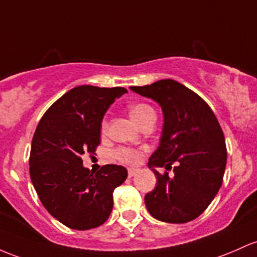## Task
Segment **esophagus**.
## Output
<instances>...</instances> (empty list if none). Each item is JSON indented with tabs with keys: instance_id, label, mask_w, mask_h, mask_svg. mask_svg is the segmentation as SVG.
Here are the masks:
<instances>
[{
	"instance_id": "esophagus-1",
	"label": "esophagus",
	"mask_w": 257,
	"mask_h": 257,
	"mask_svg": "<svg viewBox=\"0 0 257 257\" xmlns=\"http://www.w3.org/2000/svg\"><path fill=\"white\" fill-rule=\"evenodd\" d=\"M137 173H139V170H137V168H129L128 170L129 177H134Z\"/></svg>"
}]
</instances>
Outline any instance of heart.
Masks as SVG:
<instances>
[{
  "mask_svg": "<svg viewBox=\"0 0 257 257\" xmlns=\"http://www.w3.org/2000/svg\"><path fill=\"white\" fill-rule=\"evenodd\" d=\"M129 113H131V117L139 125H142L150 117H156L154 108L151 106L146 105V103H135V105H132L129 107ZM107 126H108V122H107V119L105 118L102 120V124H101L102 132L107 131ZM143 155L144 152L142 149L134 148H118L113 152L114 159L119 161V162L125 163V165H137V163H139L142 161Z\"/></svg>",
  "mask_w": 257,
  "mask_h": 257,
  "instance_id": "heart-1",
  "label": "heart"
}]
</instances>
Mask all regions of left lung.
<instances>
[{"label": "left lung", "mask_w": 257, "mask_h": 257, "mask_svg": "<svg viewBox=\"0 0 257 257\" xmlns=\"http://www.w3.org/2000/svg\"><path fill=\"white\" fill-rule=\"evenodd\" d=\"M133 91L159 102L165 115L159 149L149 160L157 184L145 195L152 217L167 223L193 221L206 210L223 182L227 148L221 125L211 107L196 92L172 79Z\"/></svg>", "instance_id": "left-lung-1"}]
</instances>
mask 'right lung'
Wrapping results in <instances>:
<instances>
[{"label":"right lung","mask_w":257,"mask_h":257,"mask_svg":"<svg viewBox=\"0 0 257 257\" xmlns=\"http://www.w3.org/2000/svg\"><path fill=\"white\" fill-rule=\"evenodd\" d=\"M124 87L81 85L58 98L39 122L29 157L33 185L45 208L77 230L105 223L113 190L126 179L122 166L106 165L96 173L84 168L81 155L100 145L101 122Z\"/></svg>","instance_id":"1"}]
</instances>
